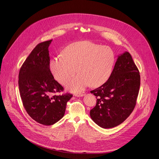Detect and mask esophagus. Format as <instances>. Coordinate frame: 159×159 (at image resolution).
I'll return each instance as SVG.
<instances>
[{"label":"esophagus","mask_w":159,"mask_h":159,"mask_svg":"<svg viewBox=\"0 0 159 159\" xmlns=\"http://www.w3.org/2000/svg\"><path fill=\"white\" fill-rule=\"evenodd\" d=\"M85 93H79V94H75V96L77 97H82L84 96H85Z\"/></svg>","instance_id":"1"}]
</instances>
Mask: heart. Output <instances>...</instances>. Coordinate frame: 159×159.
I'll return each instance as SVG.
<instances>
[{"instance_id": "heart-1", "label": "heart", "mask_w": 159, "mask_h": 159, "mask_svg": "<svg viewBox=\"0 0 159 159\" xmlns=\"http://www.w3.org/2000/svg\"><path fill=\"white\" fill-rule=\"evenodd\" d=\"M115 62V53L110 48L90 41H79L67 46L63 56L53 57L49 69L61 84L74 76L77 70L79 75L66 84L68 91L77 93L89 85L98 87L105 84L112 73Z\"/></svg>"}]
</instances>
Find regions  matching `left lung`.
I'll list each match as a JSON object with an SVG mask.
<instances>
[{"instance_id":"left-lung-1","label":"left lung","mask_w":159,"mask_h":159,"mask_svg":"<svg viewBox=\"0 0 159 159\" xmlns=\"http://www.w3.org/2000/svg\"><path fill=\"white\" fill-rule=\"evenodd\" d=\"M139 86V72L131 55L127 51L119 54L108 80L91 91L97 98L90 111L92 120L104 129L122 123L134 108Z\"/></svg>"}]
</instances>
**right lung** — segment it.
<instances>
[{"instance_id":"1","label":"right lung","mask_w":159,"mask_h":159,"mask_svg":"<svg viewBox=\"0 0 159 159\" xmlns=\"http://www.w3.org/2000/svg\"><path fill=\"white\" fill-rule=\"evenodd\" d=\"M52 40L39 44L23 63L18 85L23 105L35 121L51 125L63 118L72 94H55L63 88L54 80L49 69V46Z\"/></svg>"}]
</instances>
